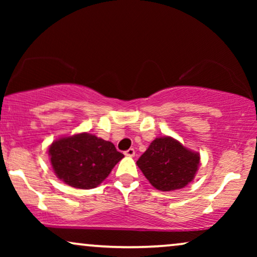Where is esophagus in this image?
Wrapping results in <instances>:
<instances>
[{
  "mask_svg": "<svg viewBox=\"0 0 257 257\" xmlns=\"http://www.w3.org/2000/svg\"><path fill=\"white\" fill-rule=\"evenodd\" d=\"M124 154L126 157H135L136 156V151H135V149H128L127 151H125Z\"/></svg>",
  "mask_w": 257,
  "mask_h": 257,
  "instance_id": "obj_1",
  "label": "esophagus"
}]
</instances>
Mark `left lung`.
Segmentation results:
<instances>
[{"instance_id": "1", "label": "left lung", "mask_w": 257, "mask_h": 257, "mask_svg": "<svg viewBox=\"0 0 257 257\" xmlns=\"http://www.w3.org/2000/svg\"><path fill=\"white\" fill-rule=\"evenodd\" d=\"M199 164V153L187 150L171 137L153 140L137 161L150 184L163 192L187 186L194 179Z\"/></svg>"}]
</instances>
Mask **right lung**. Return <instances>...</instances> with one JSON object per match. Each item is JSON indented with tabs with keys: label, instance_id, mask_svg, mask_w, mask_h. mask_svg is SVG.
Instances as JSON below:
<instances>
[{
	"label": "right lung",
	"instance_id": "1",
	"mask_svg": "<svg viewBox=\"0 0 257 257\" xmlns=\"http://www.w3.org/2000/svg\"><path fill=\"white\" fill-rule=\"evenodd\" d=\"M48 152L56 175L66 185L80 189L100 185L124 158L111 142L90 133L55 140Z\"/></svg>",
	"mask_w": 257,
	"mask_h": 257
}]
</instances>
